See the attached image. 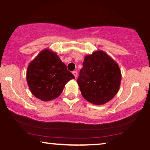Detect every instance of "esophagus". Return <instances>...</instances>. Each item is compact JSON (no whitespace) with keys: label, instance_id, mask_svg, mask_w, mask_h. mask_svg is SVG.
<instances>
[{"label":"esophagus","instance_id":"34e87169","mask_svg":"<svg viewBox=\"0 0 150 150\" xmlns=\"http://www.w3.org/2000/svg\"><path fill=\"white\" fill-rule=\"evenodd\" d=\"M73 74L74 75V76H75V78H76V77H77V71H73Z\"/></svg>","mask_w":150,"mask_h":150}]
</instances>
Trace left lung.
Listing matches in <instances>:
<instances>
[{
  "label": "left lung",
  "mask_w": 150,
  "mask_h": 150,
  "mask_svg": "<svg viewBox=\"0 0 150 150\" xmlns=\"http://www.w3.org/2000/svg\"><path fill=\"white\" fill-rule=\"evenodd\" d=\"M121 81L117 63L101 50L86 55L77 79L83 97L95 105L108 102L118 93Z\"/></svg>",
  "instance_id": "obj_1"
}]
</instances>
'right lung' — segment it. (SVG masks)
<instances>
[{"mask_svg":"<svg viewBox=\"0 0 150 150\" xmlns=\"http://www.w3.org/2000/svg\"><path fill=\"white\" fill-rule=\"evenodd\" d=\"M26 78L31 93L41 101H48L58 97L75 76L56 53L46 49L29 63Z\"/></svg>","mask_w":150,"mask_h":150,"instance_id":"add662e5","label":"right lung"}]
</instances>
